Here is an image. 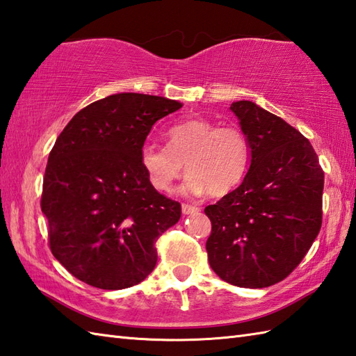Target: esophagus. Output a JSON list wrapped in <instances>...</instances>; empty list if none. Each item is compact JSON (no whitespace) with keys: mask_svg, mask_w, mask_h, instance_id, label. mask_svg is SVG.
Here are the masks:
<instances>
[{"mask_svg":"<svg viewBox=\"0 0 356 356\" xmlns=\"http://www.w3.org/2000/svg\"><path fill=\"white\" fill-rule=\"evenodd\" d=\"M195 213H199V208L197 207L182 205V214L184 216H190V214H195Z\"/></svg>","mask_w":356,"mask_h":356,"instance_id":"esophagus-1","label":"esophagus"}]
</instances>
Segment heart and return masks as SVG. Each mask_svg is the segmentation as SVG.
Here are the masks:
<instances>
[{
    "mask_svg": "<svg viewBox=\"0 0 356 356\" xmlns=\"http://www.w3.org/2000/svg\"><path fill=\"white\" fill-rule=\"evenodd\" d=\"M166 147L145 143L140 166L151 186L168 193L184 170L190 171L182 193L222 197L240 185L251 161L246 134L236 125H217L207 118H188L166 127Z\"/></svg>",
    "mask_w": 356,
    "mask_h": 356,
    "instance_id": "b5f03b06",
    "label": "heart"
}]
</instances>
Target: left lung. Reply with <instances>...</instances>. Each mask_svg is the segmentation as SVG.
<instances>
[{"label": "left lung", "instance_id": "1", "mask_svg": "<svg viewBox=\"0 0 356 356\" xmlns=\"http://www.w3.org/2000/svg\"><path fill=\"white\" fill-rule=\"evenodd\" d=\"M251 147L238 188L205 208L209 266L238 287L260 289L298 266L321 228L324 172L311 142L252 101L232 102Z\"/></svg>", "mask_w": 356, "mask_h": 356}]
</instances>
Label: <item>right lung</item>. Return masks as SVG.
Returning a JSON list of instances; mask_svg holds the SVG:
<instances>
[{
	"label": "right lung",
	"mask_w": 356,
	"mask_h": 356,
	"mask_svg": "<svg viewBox=\"0 0 356 356\" xmlns=\"http://www.w3.org/2000/svg\"><path fill=\"white\" fill-rule=\"evenodd\" d=\"M182 105L163 96L116 93L78 111L58 136L41 209L51 254L81 282L116 291L153 272L156 240L182 209L151 186L140 149L157 120Z\"/></svg>",
	"instance_id": "add662e5"
}]
</instances>
